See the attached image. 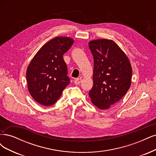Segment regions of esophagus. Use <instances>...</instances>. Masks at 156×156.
<instances>
[{"label":"esophagus","instance_id":"esophagus-1","mask_svg":"<svg viewBox=\"0 0 156 156\" xmlns=\"http://www.w3.org/2000/svg\"><path fill=\"white\" fill-rule=\"evenodd\" d=\"M82 82V79L81 78H77V79H76L74 80V83L76 84H79L80 83Z\"/></svg>","mask_w":156,"mask_h":156}]
</instances>
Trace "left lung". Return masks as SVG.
Segmentation results:
<instances>
[{
	"instance_id": "obj_1",
	"label": "left lung",
	"mask_w": 156,
	"mask_h": 156,
	"mask_svg": "<svg viewBox=\"0 0 156 156\" xmlns=\"http://www.w3.org/2000/svg\"><path fill=\"white\" fill-rule=\"evenodd\" d=\"M94 57V85L89 96L100 110H106L121 99L132 82V69L129 58L110 39L90 41Z\"/></svg>"
}]
</instances>
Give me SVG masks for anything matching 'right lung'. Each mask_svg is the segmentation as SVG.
I'll return each instance as SVG.
<instances>
[{"label":"right lung","instance_id":"obj_1","mask_svg":"<svg viewBox=\"0 0 156 156\" xmlns=\"http://www.w3.org/2000/svg\"><path fill=\"white\" fill-rule=\"evenodd\" d=\"M73 42L70 37H55L40 48L27 68L28 90L41 105L49 106L56 103L70 83L63 55Z\"/></svg>","mask_w":156,"mask_h":156}]
</instances>
